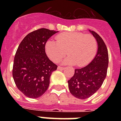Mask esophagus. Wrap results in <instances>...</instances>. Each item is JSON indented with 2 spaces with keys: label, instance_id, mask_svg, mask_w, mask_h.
I'll list each match as a JSON object with an SVG mask.
<instances>
[{
  "label": "esophagus",
  "instance_id": "obj_1",
  "mask_svg": "<svg viewBox=\"0 0 121 121\" xmlns=\"http://www.w3.org/2000/svg\"><path fill=\"white\" fill-rule=\"evenodd\" d=\"M58 70H64L65 67H62V66H59L58 67Z\"/></svg>",
  "mask_w": 121,
  "mask_h": 121
}]
</instances>
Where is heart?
I'll use <instances>...</instances> for the list:
<instances>
[{
    "label": "heart",
    "instance_id": "b5f03b06",
    "mask_svg": "<svg viewBox=\"0 0 121 121\" xmlns=\"http://www.w3.org/2000/svg\"><path fill=\"white\" fill-rule=\"evenodd\" d=\"M56 41L48 40L45 44L46 53L51 60L57 62L66 54L65 64L75 65L78 67L86 66L97 55V41L91 35L79 32H67L59 34Z\"/></svg>",
    "mask_w": 121,
    "mask_h": 121
}]
</instances>
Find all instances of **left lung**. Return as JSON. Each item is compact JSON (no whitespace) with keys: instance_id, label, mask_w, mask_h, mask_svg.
Wrapping results in <instances>:
<instances>
[{"instance_id":"left-lung-1","label":"left lung","mask_w":121,"mask_h":121,"mask_svg":"<svg viewBox=\"0 0 121 121\" xmlns=\"http://www.w3.org/2000/svg\"><path fill=\"white\" fill-rule=\"evenodd\" d=\"M90 31L97 41V55L87 66L75 69L73 76L68 81L70 93L79 99L90 97L99 89L106 77L109 64V55L105 43L97 33Z\"/></svg>"}]
</instances>
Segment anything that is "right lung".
<instances>
[{"label":"right lung","mask_w":121,"mask_h":121,"mask_svg":"<svg viewBox=\"0 0 121 121\" xmlns=\"http://www.w3.org/2000/svg\"><path fill=\"white\" fill-rule=\"evenodd\" d=\"M58 31L41 28L29 33L19 45L14 57L12 76L17 88L29 98L36 99L47 90L56 65L45 52L48 39Z\"/></svg>","instance_id":"obj_1"}]
</instances>
